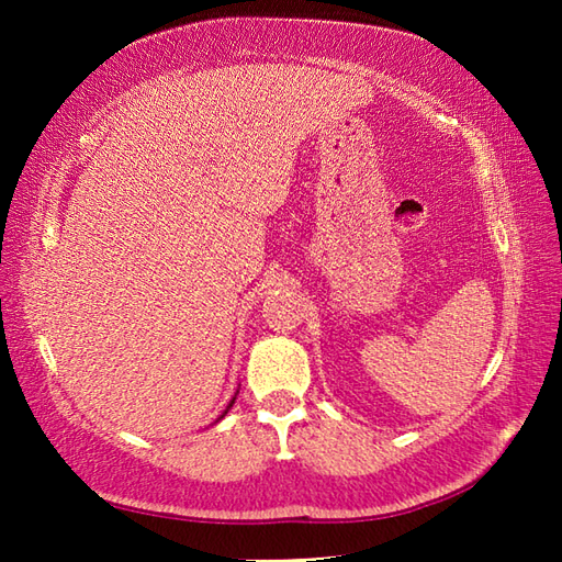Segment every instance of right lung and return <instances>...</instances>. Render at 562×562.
<instances>
[{
    "mask_svg": "<svg viewBox=\"0 0 562 562\" xmlns=\"http://www.w3.org/2000/svg\"><path fill=\"white\" fill-rule=\"evenodd\" d=\"M232 403H234V401H232ZM232 403H229V405H232ZM224 413H226V411H224Z\"/></svg>",
    "mask_w": 562,
    "mask_h": 562,
    "instance_id": "right-lung-1",
    "label": "right lung"
}]
</instances>
